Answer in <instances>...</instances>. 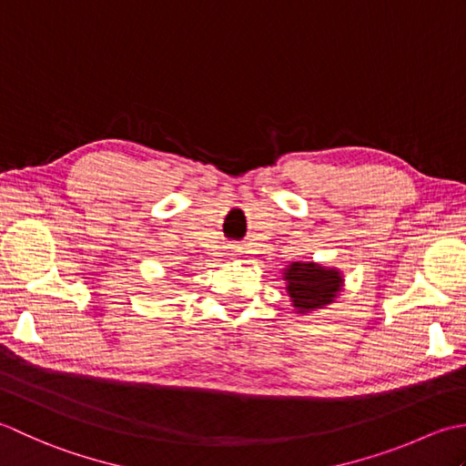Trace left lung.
I'll return each mask as SVG.
<instances>
[{
  "instance_id": "1",
  "label": "left lung",
  "mask_w": 466,
  "mask_h": 466,
  "mask_svg": "<svg viewBox=\"0 0 466 466\" xmlns=\"http://www.w3.org/2000/svg\"><path fill=\"white\" fill-rule=\"evenodd\" d=\"M288 293L298 313H309L329 306L341 291V273L334 268H321L318 263L293 261L283 269Z\"/></svg>"
}]
</instances>
